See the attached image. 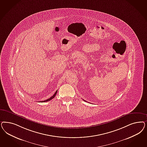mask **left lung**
I'll return each instance as SVG.
<instances>
[{"label":"left lung","instance_id":"1","mask_svg":"<svg viewBox=\"0 0 147 147\" xmlns=\"http://www.w3.org/2000/svg\"><path fill=\"white\" fill-rule=\"evenodd\" d=\"M84 101H85V100H84Z\"/></svg>","mask_w":147,"mask_h":147}]
</instances>
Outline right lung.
I'll return each instance as SVG.
<instances>
[{"label":"right lung","instance_id":"add662e5","mask_svg":"<svg viewBox=\"0 0 147 147\" xmlns=\"http://www.w3.org/2000/svg\"><path fill=\"white\" fill-rule=\"evenodd\" d=\"M57 91L58 90H57L56 92H55V94L54 95H53L52 96V97H51L50 98H49V99H47V100H43V101H41V102H47V101H49V100H52V99H53L55 97V96H56V95L57 94Z\"/></svg>","mask_w":147,"mask_h":147}]
</instances>
